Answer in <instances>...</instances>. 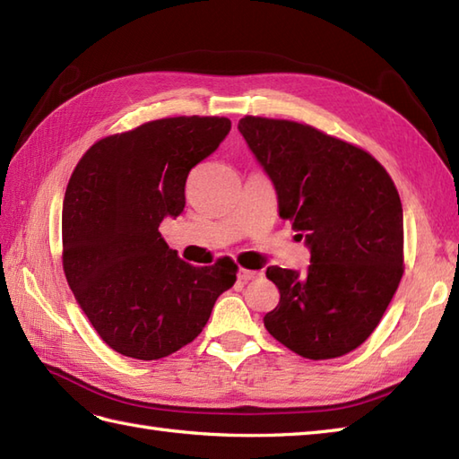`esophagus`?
Wrapping results in <instances>:
<instances>
[{
    "label": "esophagus",
    "mask_w": 459,
    "mask_h": 459,
    "mask_svg": "<svg viewBox=\"0 0 459 459\" xmlns=\"http://www.w3.org/2000/svg\"><path fill=\"white\" fill-rule=\"evenodd\" d=\"M262 274L260 272H256V270H247V268H240V272H238V278L240 280H256V278H260Z\"/></svg>",
    "instance_id": "obj_1"
}]
</instances>
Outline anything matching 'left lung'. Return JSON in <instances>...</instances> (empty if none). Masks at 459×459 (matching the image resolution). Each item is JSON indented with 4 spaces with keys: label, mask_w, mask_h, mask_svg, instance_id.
Returning a JSON list of instances; mask_svg holds the SVG:
<instances>
[{
    "label": "left lung",
    "mask_w": 459,
    "mask_h": 459,
    "mask_svg": "<svg viewBox=\"0 0 459 459\" xmlns=\"http://www.w3.org/2000/svg\"><path fill=\"white\" fill-rule=\"evenodd\" d=\"M248 148L278 195V212L306 237L304 276L270 266L280 290L268 333L294 353L324 360L365 343L404 272L403 203L368 152L314 126L245 116Z\"/></svg>",
    "instance_id": "obj_1"
}]
</instances>
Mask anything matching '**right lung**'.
Wrapping results in <instances>:
<instances>
[{"mask_svg": "<svg viewBox=\"0 0 459 459\" xmlns=\"http://www.w3.org/2000/svg\"><path fill=\"white\" fill-rule=\"evenodd\" d=\"M230 130L219 116L145 122L96 142L63 203V270L96 333L116 353L155 360L207 325L237 281L235 262L191 266L160 235L185 207L189 171Z\"/></svg>", "mask_w": 459, "mask_h": 459, "instance_id": "1", "label": "right lung"}]
</instances>
